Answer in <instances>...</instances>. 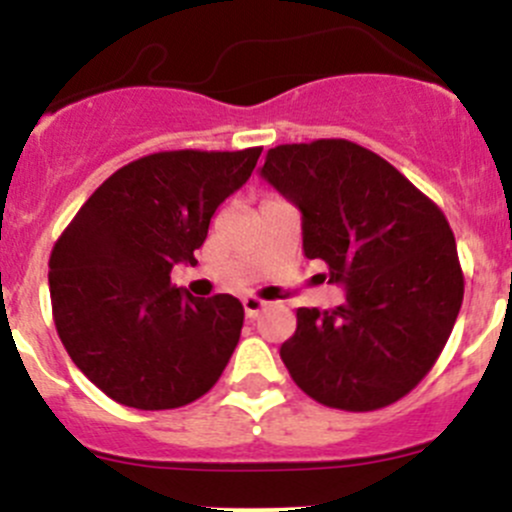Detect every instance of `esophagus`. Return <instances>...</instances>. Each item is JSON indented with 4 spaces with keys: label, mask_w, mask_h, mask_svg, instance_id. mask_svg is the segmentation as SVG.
Here are the masks:
<instances>
[{
    "label": "esophagus",
    "mask_w": 512,
    "mask_h": 512,
    "mask_svg": "<svg viewBox=\"0 0 512 512\" xmlns=\"http://www.w3.org/2000/svg\"><path fill=\"white\" fill-rule=\"evenodd\" d=\"M242 307H245V317L255 319L257 314H260L262 309L267 307V302H262L260 297H245V299H242Z\"/></svg>",
    "instance_id": "34e87169"
}]
</instances>
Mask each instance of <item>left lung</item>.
Masks as SVG:
<instances>
[{"label": "left lung", "mask_w": 512, "mask_h": 512, "mask_svg": "<svg viewBox=\"0 0 512 512\" xmlns=\"http://www.w3.org/2000/svg\"><path fill=\"white\" fill-rule=\"evenodd\" d=\"M262 178L302 213V247L347 302L297 309L282 344L294 384L329 409L394 404L431 371L463 302L446 215L406 175L344 138L267 151Z\"/></svg>", "instance_id": "obj_1"}]
</instances>
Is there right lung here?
I'll list each match as a JSON object with an SVG mask.
<instances>
[{
	"mask_svg": "<svg viewBox=\"0 0 512 512\" xmlns=\"http://www.w3.org/2000/svg\"><path fill=\"white\" fill-rule=\"evenodd\" d=\"M262 148L163 151L118 168L81 205L49 257L56 332L71 361L113 401L178 409L208 394L240 342L232 294L170 285L195 265L210 218L247 183Z\"/></svg>",
	"mask_w": 512,
	"mask_h": 512,
	"instance_id": "add662e5",
	"label": "right lung"
}]
</instances>
